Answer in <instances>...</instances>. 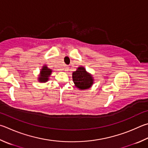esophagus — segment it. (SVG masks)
<instances>
[{
    "label": "esophagus",
    "instance_id": "1",
    "mask_svg": "<svg viewBox=\"0 0 148 148\" xmlns=\"http://www.w3.org/2000/svg\"><path fill=\"white\" fill-rule=\"evenodd\" d=\"M63 70H64V71H69V66H65V67H64Z\"/></svg>",
    "mask_w": 148,
    "mask_h": 148
}]
</instances>
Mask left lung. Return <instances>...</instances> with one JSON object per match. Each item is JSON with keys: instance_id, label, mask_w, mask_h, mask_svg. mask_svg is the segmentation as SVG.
<instances>
[{"instance_id": "1", "label": "left lung", "mask_w": 148, "mask_h": 148, "mask_svg": "<svg viewBox=\"0 0 148 148\" xmlns=\"http://www.w3.org/2000/svg\"><path fill=\"white\" fill-rule=\"evenodd\" d=\"M72 80L75 87L81 90L90 88L95 82L92 75L88 73L82 66L77 67L76 71L72 72Z\"/></svg>"}]
</instances>
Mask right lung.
Instances as JSON below:
<instances>
[{"instance_id": "obj_1", "label": "right lung", "mask_w": 148, "mask_h": 148, "mask_svg": "<svg viewBox=\"0 0 148 148\" xmlns=\"http://www.w3.org/2000/svg\"><path fill=\"white\" fill-rule=\"evenodd\" d=\"M52 70L48 68L47 65H44L42 66L41 69V71H40V73L39 74L38 80L39 82L41 83H46L48 80H49V77L50 75L52 74Z\"/></svg>"}]
</instances>
